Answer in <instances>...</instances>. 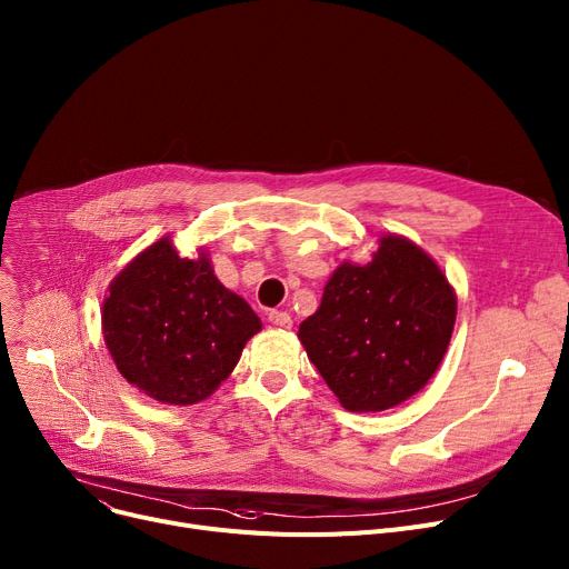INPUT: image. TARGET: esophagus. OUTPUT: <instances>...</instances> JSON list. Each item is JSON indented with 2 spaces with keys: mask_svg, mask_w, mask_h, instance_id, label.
Returning <instances> with one entry per match:
<instances>
[{
  "mask_svg": "<svg viewBox=\"0 0 569 569\" xmlns=\"http://www.w3.org/2000/svg\"><path fill=\"white\" fill-rule=\"evenodd\" d=\"M268 320H270L274 327H281V329H290V327H292V316L286 313V311H270Z\"/></svg>",
  "mask_w": 569,
  "mask_h": 569,
  "instance_id": "esophagus-1",
  "label": "esophagus"
}]
</instances>
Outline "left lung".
Wrapping results in <instances>:
<instances>
[{
  "label": "left lung",
  "mask_w": 569,
  "mask_h": 569,
  "mask_svg": "<svg viewBox=\"0 0 569 569\" xmlns=\"http://www.w3.org/2000/svg\"><path fill=\"white\" fill-rule=\"evenodd\" d=\"M458 295L437 260L389 233L363 264L340 262L299 340L348 411H385L419 393L448 350Z\"/></svg>",
  "instance_id": "obj_1"
}]
</instances>
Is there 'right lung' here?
<instances>
[{
  "instance_id": "right-lung-1",
  "label": "right lung",
  "mask_w": 569,
  "mask_h": 569,
  "mask_svg": "<svg viewBox=\"0 0 569 569\" xmlns=\"http://www.w3.org/2000/svg\"><path fill=\"white\" fill-rule=\"evenodd\" d=\"M262 329L203 249L180 258L160 238L113 277L102 301L104 346L126 380L164 405H197L233 372Z\"/></svg>"
}]
</instances>
